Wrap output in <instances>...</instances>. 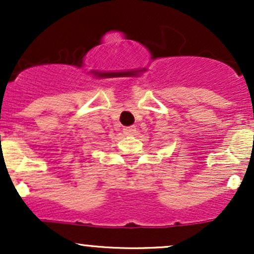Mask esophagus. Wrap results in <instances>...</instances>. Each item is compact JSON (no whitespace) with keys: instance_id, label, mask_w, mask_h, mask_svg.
Returning a JSON list of instances; mask_svg holds the SVG:
<instances>
[{"instance_id":"34e87169","label":"esophagus","mask_w":254,"mask_h":254,"mask_svg":"<svg viewBox=\"0 0 254 254\" xmlns=\"http://www.w3.org/2000/svg\"><path fill=\"white\" fill-rule=\"evenodd\" d=\"M123 132H124L125 136H133V135H135V132H136V127H133V125H132V127H124Z\"/></svg>"}]
</instances>
